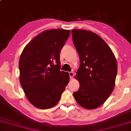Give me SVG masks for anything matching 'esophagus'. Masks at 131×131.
Instances as JSON below:
<instances>
[{"label": "esophagus", "mask_w": 131, "mask_h": 131, "mask_svg": "<svg viewBox=\"0 0 131 131\" xmlns=\"http://www.w3.org/2000/svg\"><path fill=\"white\" fill-rule=\"evenodd\" d=\"M69 73V77H70V78H71V79H72V78H73V75H74L73 72H70Z\"/></svg>", "instance_id": "34e87169"}]
</instances>
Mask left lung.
<instances>
[{
	"label": "left lung",
	"mask_w": 131,
	"mask_h": 131,
	"mask_svg": "<svg viewBox=\"0 0 131 131\" xmlns=\"http://www.w3.org/2000/svg\"><path fill=\"white\" fill-rule=\"evenodd\" d=\"M72 35L81 63L75 77L80 86L73 93L74 97L83 108H97L114 89L118 71L115 56L108 44L95 33L73 29Z\"/></svg>",
	"instance_id": "8db88e82"
}]
</instances>
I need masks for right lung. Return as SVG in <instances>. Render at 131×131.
Here are the masks:
<instances>
[{"label": "right lung", "instance_id": "1", "mask_svg": "<svg viewBox=\"0 0 131 131\" xmlns=\"http://www.w3.org/2000/svg\"><path fill=\"white\" fill-rule=\"evenodd\" d=\"M70 30H47L26 45L19 62V81L27 99L37 108L57 104L69 81L68 72L60 71V52Z\"/></svg>", "mask_w": 131, "mask_h": 131}]
</instances>
